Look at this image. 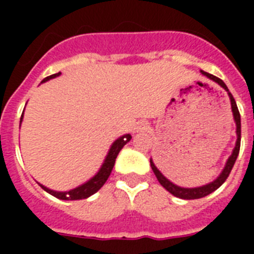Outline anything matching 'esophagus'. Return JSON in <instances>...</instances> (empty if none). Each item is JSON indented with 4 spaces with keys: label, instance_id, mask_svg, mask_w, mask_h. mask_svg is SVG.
Returning a JSON list of instances; mask_svg holds the SVG:
<instances>
[{
    "label": "esophagus",
    "instance_id": "1",
    "mask_svg": "<svg viewBox=\"0 0 254 254\" xmlns=\"http://www.w3.org/2000/svg\"><path fill=\"white\" fill-rule=\"evenodd\" d=\"M146 129H147V125L145 123H138L134 127V131H142V130H146Z\"/></svg>",
    "mask_w": 254,
    "mask_h": 254
}]
</instances>
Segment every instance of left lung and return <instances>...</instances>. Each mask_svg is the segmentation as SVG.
<instances>
[{
  "instance_id": "left-lung-1",
  "label": "left lung",
  "mask_w": 254,
  "mask_h": 254,
  "mask_svg": "<svg viewBox=\"0 0 254 254\" xmlns=\"http://www.w3.org/2000/svg\"><path fill=\"white\" fill-rule=\"evenodd\" d=\"M205 77H208L211 80H213L215 83L223 87L227 91L229 96V100H231V108H232V113H233V119H235V123H236V134H237V139H236V145H235V149L232 150V154L229 155V158L227 159V162H225V166L223 169L220 174H219V177L215 179V181L209 182L207 185L200 186V187H192V189H186V187H181V186H177L175 183H173L171 181H169L165 175H163L157 166L153 162V159L150 158V166L151 170L154 171L155 177L158 179V182L161 183V186H163L165 189L169 191L170 193H173L174 196L181 197V199H186V200H191V199H200V197H204L207 195H209L211 192H213L215 190H217L220 187L225 181H227V178H228L229 173H231V170H232L233 165L236 162L237 155H239V151H240V141H241V120H240V113H239V109H237L236 101L233 99L232 93L229 92V89L227 88L225 83L219 77L213 76L211 73L204 72V71H200Z\"/></svg>"
}]
</instances>
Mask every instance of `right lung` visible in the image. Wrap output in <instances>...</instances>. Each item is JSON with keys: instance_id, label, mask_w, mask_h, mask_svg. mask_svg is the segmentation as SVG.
Masks as SVG:
<instances>
[{"instance_id": "obj_1", "label": "right lung", "mask_w": 254, "mask_h": 254, "mask_svg": "<svg viewBox=\"0 0 254 254\" xmlns=\"http://www.w3.org/2000/svg\"><path fill=\"white\" fill-rule=\"evenodd\" d=\"M59 75H61V72L54 73L51 76L45 77V79L42 80V83L49 81L50 79H54V77L59 76ZM22 119H23V113H22L21 116V123ZM130 139V134H124L116 139L115 142L111 145V147H109V151H108L107 157L104 159L103 165H101L99 171H97L89 181L83 183V185L77 186V187L69 190V191H54V190L49 189V187H46V186L41 185V183H39V186L45 190L46 192L51 193L53 196L58 197V199H62V200H80V199H87V197H89L91 195L97 192V191L103 187L104 183L107 182V179L109 178V175H111L113 166H115L116 158H117L120 150H121Z\"/></svg>"}]
</instances>
